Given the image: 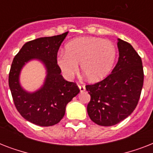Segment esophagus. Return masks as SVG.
Instances as JSON below:
<instances>
[{
	"label": "esophagus",
	"instance_id": "1",
	"mask_svg": "<svg viewBox=\"0 0 153 153\" xmlns=\"http://www.w3.org/2000/svg\"><path fill=\"white\" fill-rule=\"evenodd\" d=\"M79 88L80 92H83V91H86V87L83 85H79Z\"/></svg>",
	"mask_w": 153,
	"mask_h": 153
}]
</instances>
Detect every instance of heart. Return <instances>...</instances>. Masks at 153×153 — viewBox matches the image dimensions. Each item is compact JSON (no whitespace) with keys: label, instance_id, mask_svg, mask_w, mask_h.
Wrapping results in <instances>:
<instances>
[{"label":"heart","instance_id":"obj_1","mask_svg":"<svg viewBox=\"0 0 153 153\" xmlns=\"http://www.w3.org/2000/svg\"><path fill=\"white\" fill-rule=\"evenodd\" d=\"M117 58V48L110 40L98 37L75 38L65 46L56 59L58 67L66 78L71 79L79 71V63L86 79L98 82L108 75Z\"/></svg>","mask_w":153,"mask_h":153}]
</instances>
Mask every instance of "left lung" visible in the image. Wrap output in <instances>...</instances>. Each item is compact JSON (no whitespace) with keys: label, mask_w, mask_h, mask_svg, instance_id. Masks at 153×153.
<instances>
[{"label":"left lung","mask_w":153,"mask_h":153,"mask_svg":"<svg viewBox=\"0 0 153 153\" xmlns=\"http://www.w3.org/2000/svg\"><path fill=\"white\" fill-rule=\"evenodd\" d=\"M117 63L102 81L86 86L87 113L98 126H112L128 117L138 103L144 82L141 59L132 45L117 39Z\"/></svg>","instance_id":"left-lung-1"}]
</instances>
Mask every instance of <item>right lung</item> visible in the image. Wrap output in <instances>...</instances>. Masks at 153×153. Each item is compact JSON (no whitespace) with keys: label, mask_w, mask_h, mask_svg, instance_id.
<instances>
[{"label":"right lung","mask_w":153,"mask_h":153,"mask_svg":"<svg viewBox=\"0 0 153 153\" xmlns=\"http://www.w3.org/2000/svg\"><path fill=\"white\" fill-rule=\"evenodd\" d=\"M68 32L51 37H41L24 44L13 59L8 85L14 104L20 115L39 126H51L63 117L66 106L79 93V87L61 75L56 59L60 45ZM32 60H38L46 69L44 84L34 92L22 88L19 75L22 67Z\"/></svg>","instance_id":"obj_1"}]
</instances>
